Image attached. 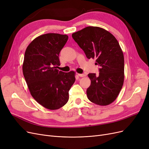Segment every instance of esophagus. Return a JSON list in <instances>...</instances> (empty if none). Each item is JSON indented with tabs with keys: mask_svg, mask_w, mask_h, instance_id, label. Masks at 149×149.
Returning <instances> with one entry per match:
<instances>
[{
	"mask_svg": "<svg viewBox=\"0 0 149 149\" xmlns=\"http://www.w3.org/2000/svg\"><path fill=\"white\" fill-rule=\"evenodd\" d=\"M78 75L79 77H84V76H86L85 74H78Z\"/></svg>",
	"mask_w": 149,
	"mask_h": 149,
	"instance_id": "obj_1",
	"label": "esophagus"
}]
</instances>
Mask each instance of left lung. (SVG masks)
<instances>
[{"instance_id": "1", "label": "left lung", "mask_w": 149, "mask_h": 149, "mask_svg": "<svg viewBox=\"0 0 149 149\" xmlns=\"http://www.w3.org/2000/svg\"><path fill=\"white\" fill-rule=\"evenodd\" d=\"M72 37L88 59L96 58L100 73L88 74L91 85L88 100L96 104L107 106L118 96L124 84V58L114 36L98 26H87L72 34Z\"/></svg>"}]
</instances>
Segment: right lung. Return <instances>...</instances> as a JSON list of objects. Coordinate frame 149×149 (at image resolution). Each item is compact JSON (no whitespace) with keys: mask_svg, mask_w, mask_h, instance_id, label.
Returning <instances> with one entry per match:
<instances>
[{"mask_svg":"<svg viewBox=\"0 0 149 149\" xmlns=\"http://www.w3.org/2000/svg\"><path fill=\"white\" fill-rule=\"evenodd\" d=\"M68 36L46 33L35 38L26 48L22 70L31 95L50 110L60 109L69 100L75 81V72L56 69L60 65L59 54Z\"/></svg>","mask_w":149,"mask_h":149,"instance_id":"right-lung-1","label":"right lung"}]
</instances>
